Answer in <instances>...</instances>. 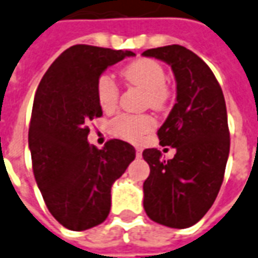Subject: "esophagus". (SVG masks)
Instances as JSON below:
<instances>
[{"mask_svg": "<svg viewBox=\"0 0 258 258\" xmlns=\"http://www.w3.org/2000/svg\"><path fill=\"white\" fill-rule=\"evenodd\" d=\"M135 154H137V157H142V149L141 148H135Z\"/></svg>", "mask_w": 258, "mask_h": 258, "instance_id": "34e87169", "label": "esophagus"}]
</instances>
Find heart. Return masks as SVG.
Listing matches in <instances>:
<instances>
[{
  "mask_svg": "<svg viewBox=\"0 0 258 258\" xmlns=\"http://www.w3.org/2000/svg\"><path fill=\"white\" fill-rule=\"evenodd\" d=\"M121 75L130 85L141 87L148 94V104L153 109H164L169 100L165 71L160 62L152 58H139L121 71ZM97 101L105 112H110L119 102V87L113 78L104 74L95 86ZM154 127V120L146 114H119L110 121V131L120 138L137 142Z\"/></svg>",
  "mask_w": 258,
  "mask_h": 258,
  "instance_id": "obj_1",
  "label": "heart"
}]
</instances>
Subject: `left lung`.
Wrapping results in <instances>:
<instances>
[{
  "mask_svg": "<svg viewBox=\"0 0 258 258\" xmlns=\"http://www.w3.org/2000/svg\"><path fill=\"white\" fill-rule=\"evenodd\" d=\"M167 62L176 79V104L157 131L160 144L176 149L164 160L145 149L150 173L144 183V208L158 224L187 228L205 216L223 183L230 153L224 95L211 68L180 45L142 53Z\"/></svg>",
  "mask_w": 258,
  "mask_h": 258,
  "instance_id": "1",
  "label": "left lung"
}]
</instances>
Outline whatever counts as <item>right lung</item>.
I'll list each match as a JSON object with an SVG mask.
<instances>
[{"label": "right lung", "instance_id": "add662e5", "mask_svg": "<svg viewBox=\"0 0 258 258\" xmlns=\"http://www.w3.org/2000/svg\"><path fill=\"white\" fill-rule=\"evenodd\" d=\"M130 50L75 45L62 51L38 86L28 148L47 209L72 231L101 224L110 211V188L135 158L128 142L110 139L102 149L87 142L89 120L102 116L97 81Z\"/></svg>", "mask_w": 258, "mask_h": 258}]
</instances>
